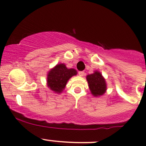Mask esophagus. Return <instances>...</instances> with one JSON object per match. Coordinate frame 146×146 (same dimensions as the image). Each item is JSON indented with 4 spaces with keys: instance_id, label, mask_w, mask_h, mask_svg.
Masks as SVG:
<instances>
[{
    "instance_id": "obj_1",
    "label": "esophagus",
    "mask_w": 146,
    "mask_h": 146,
    "mask_svg": "<svg viewBox=\"0 0 146 146\" xmlns=\"http://www.w3.org/2000/svg\"><path fill=\"white\" fill-rule=\"evenodd\" d=\"M78 74H79V76H80V77H82V76H84L85 73H84L83 71H80V72H78Z\"/></svg>"
}]
</instances>
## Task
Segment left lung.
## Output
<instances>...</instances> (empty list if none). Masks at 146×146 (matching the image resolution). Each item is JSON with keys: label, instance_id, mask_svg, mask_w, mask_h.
<instances>
[{"label": "left lung", "instance_id": "left-lung-1", "mask_svg": "<svg viewBox=\"0 0 146 146\" xmlns=\"http://www.w3.org/2000/svg\"><path fill=\"white\" fill-rule=\"evenodd\" d=\"M90 90L93 96L102 95L107 90V84L100 72L95 71L92 74L88 75L86 77Z\"/></svg>", "mask_w": 146, "mask_h": 146}]
</instances>
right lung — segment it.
I'll return each instance as SVG.
<instances>
[{
	"label": "right lung",
	"mask_w": 146,
	"mask_h": 146,
	"mask_svg": "<svg viewBox=\"0 0 146 146\" xmlns=\"http://www.w3.org/2000/svg\"><path fill=\"white\" fill-rule=\"evenodd\" d=\"M76 75H77V71L75 69H68L65 64H59L48 71L47 85L50 90L59 94L64 90L68 80Z\"/></svg>",
	"instance_id": "1"
}]
</instances>
